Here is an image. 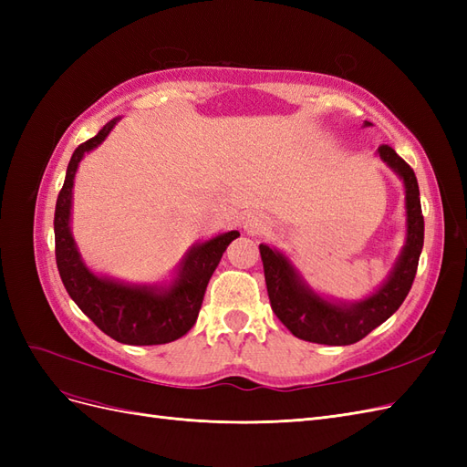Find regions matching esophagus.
<instances>
[{
    "label": "esophagus",
    "mask_w": 467,
    "mask_h": 467,
    "mask_svg": "<svg viewBox=\"0 0 467 467\" xmlns=\"http://www.w3.org/2000/svg\"><path fill=\"white\" fill-rule=\"evenodd\" d=\"M244 228L245 232H251V234H261L268 228V222L265 214H259V212H247V214L244 216Z\"/></svg>",
    "instance_id": "1"
}]
</instances>
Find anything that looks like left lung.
<instances>
[{"mask_svg":"<svg viewBox=\"0 0 467 467\" xmlns=\"http://www.w3.org/2000/svg\"><path fill=\"white\" fill-rule=\"evenodd\" d=\"M364 126H370V122H364ZM376 153L403 181L407 232L398 261L372 294L357 302L327 298L307 285L304 275L285 253L266 244L259 245L273 312L294 337L304 341L331 347L357 343L398 312L411 290L425 239L417 177L391 146L381 144Z\"/></svg>","mask_w":467,"mask_h":467,"instance_id":"left-lung-1","label":"left lung"}]
</instances>
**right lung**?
<instances>
[{"label":"right lung","instance_id":"1","mask_svg":"<svg viewBox=\"0 0 467 467\" xmlns=\"http://www.w3.org/2000/svg\"><path fill=\"white\" fill-rule=\"evenodd\" d=\"M119 120L120 117L112 119L97 136L78 146L67 163L54 212L56 265L69 298L110 338L138 347L163 345L191 331L199 317L208 280L216 271L225 247L239 237V232L232 230L194 244L182 255L169 285H129L93 273L83 261L69 225L74 179L83 155L101 146Z\"/></svg>","mask_w":467,"mask_h":467}]
</instances>
